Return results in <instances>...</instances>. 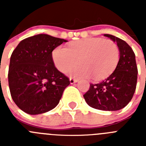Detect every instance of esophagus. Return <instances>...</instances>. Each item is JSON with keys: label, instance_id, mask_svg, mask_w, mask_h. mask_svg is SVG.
I'll return each mask as SVG.
<instances>
[{"label": "esophagus", "instance_id": "1", "mask_svg": "<svg viewBox=\"0 0 146 146\" xmlns=\"http://www.w3.org/2000/svg\"><path fill=\"white\" fill-rule=\"evenodd\" d=\"M69 81H70L71 84H73V83H75V82H77L78 80L76 79H73V78H70V79H69Z\"/></svg>", "mask_w": 146, "mask_h": 146}]
</instances>
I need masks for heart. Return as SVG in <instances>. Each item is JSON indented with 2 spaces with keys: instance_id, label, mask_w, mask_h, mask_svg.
Masks as SVG:
<instances>
[{
  "instance_id": "obj_1",
  "label": "heart",
  "mask_w": 146,
  "mask_h": 146,
  "mask_svg": "<svg viewBox=\"0 0 146 146\" xmlns=\"http://www.w3.org/2000/svg\"><path fill=\"white\" fill-rule=\"evenodd\" d=\"M55 67L60 72L77 63L66 74L77 79L90 78L100 80L108 77L116 66L119 58L118 46L111 40L100 38H87L71 42L67 48L59 46L52 53Z\"/></svg>"
}]
</instances>
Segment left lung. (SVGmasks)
<instances>
[{"label": "left lung", "mask_w": 146, "mask_h": 146, "mask_svg": "<svg viewBox=\"0 0 146 146\" xmlns=\"http://www.w3.org/2000/svg\"><path fill=\"white\" fill-rule=\"evenodd\" d=\"M104 36L117 43L119 60L114 72L102 82L90 85V88L83 96L91 108L116 111L126 107L133 97L138 72L135 55L129 45L113 35Z\"/></svg>", "instance_id": "left-lung-1"}]
</instances>
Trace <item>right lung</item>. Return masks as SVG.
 <instances>
[{"label":"right lung","instance_id":"add662e5","mask_svg":"<svg viewBox=\"0 0 146 146\" xmlns=\"http://www.w3.org/2000/svg\"><path fill=\"white\" fill-rule=\"evenodd\" d=\"M64 38L38 34L22 40L13 51L9 86L13 101L30 115L50 111L58 104L69 78L54 65L52 52Z\"/></svg>","mask_w":146,"mask_h":146}]
</instances>
